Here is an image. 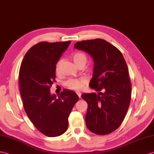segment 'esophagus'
I'll return each instance as SVG.
<instances>
[{
  "label": "esophagus",
  "mask_w": 154,
  "mask_h": 154,
  "mask_svg": "<svg viewBox=\"0 0 154 154\" xmlns=\"http://www.w3.org/2000/svg\"><path fill=\"white\" fill-rule=\"evenodd\" d=\"M76 94L78 95V97H79V98H80V97H81V93L79 92V91H77L76 92Z\"/></svg>",
  "instance_id": "esophagus-1"
}]
</instances>
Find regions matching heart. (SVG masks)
I'll return each mask as SVG.
<instances>
[{
    "label": "heart",
    "instance_id": "b5f03b06",
    "mask_svg": "<svg viewBox=\"0 0 154 154\" xmlns=\"http://www.w3.org/2000/svg\"><path fill=\"white\" fill-rule=\"evenodd\" d=\"M72 60L77 67L80 66H85L88 61L87 56L82 52H77L72 55ZM62 63V60H59L55 66L56 72H60V67ZM85 80L84 79H70L65 82L66 88L72 90H80L84 88L85 84Z\"/></svg>",
    "mask_w": 154,
    "mask_h": 154
}]
</instances>
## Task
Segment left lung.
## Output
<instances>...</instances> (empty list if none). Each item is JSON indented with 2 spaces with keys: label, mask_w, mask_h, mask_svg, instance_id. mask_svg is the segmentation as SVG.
Masks as SVG:
<instances>
[{
  "label": "left lung",
  "mask_w": 154,
  "mask_h": 154,
  "mask_svg": "<svg viewBox=\"0 0 154 154\" xmlns=\"http://www.w3.org/2000/svg\"><path fill=\"white\" fill-rule=\"evenodd\" d=\"M74 48L91 56L94 62L89 87L98 93H83L88 103L85 123L92 133L104 135L117 129L128 110L131 84L122 53L102 39L83 40Z\"/></svg>",
  "instance_id": "left-lung-1"
}]
</instances>
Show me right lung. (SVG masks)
<instances>
[{
  "label": "right lung",
  "mask_w": 154,
  "mask_h": 154,
  "mask_svg": "<svg viewBox=\"0 0 154 154\" xmlns=\"http://www.w3.org/2000/svg\"><path fill=\"white\" fill-rule=\"evenodd\" d=\"M71 41L42 42L30 48L22 61L19 83L23 107L37 129L49 137L61 135L68 128V118L79 97L64 89L57 97L50 87L55 66Z\"/></svg>",
  "instance_id": "right-lung-1"
}]
</instances>
